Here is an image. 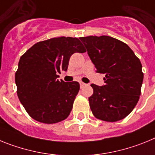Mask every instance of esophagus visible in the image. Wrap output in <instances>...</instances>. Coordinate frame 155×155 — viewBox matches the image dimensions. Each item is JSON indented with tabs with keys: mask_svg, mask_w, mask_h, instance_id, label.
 Masks as SVG:
<instances>
[{
	"mask_svg": "<svg viewBox=\"0 0 155 155\" xmlns=\"http://www.w3.org/2000/svg\"><path fill=\"white\" fill-rule=\"evenodd\" d=\"M79 85H80V87H81V88H83V87H85L87 84H86V83H83V82H79Z\"/></svg>",
	"mask_w": 155,
	"mask_h": 155,
	"instance_id": "34e87169",
	"label": "esophagus"
}]
</instances>
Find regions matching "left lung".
<instances>
[{"mask_svg":"<svg viewBox=\"0 0 155 155\" xmlns=\"http://www.w3.org/2000/svg\"><path fill=\"white\" fill-rule=\"evenodd\" d=\"M96 72L105 74V84H91L90 107L96 118L116 122L131 112L141 94L142 64L131 48L108 36L80 37Z\"/></svg>","mask_w":155,"mask_h":155,"instance_id":"8db88e82","label":"left lung"}]
</instances>
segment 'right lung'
Here are the masks:
<instances>
[{"instance_id": "1", "label": "right lung", "mask_w": 155, "mask_h": 155, "mask_svg": "<svg viewBox=\"0 0 155 155\" xmlns=\"http://www.w3.org/2000/svg\"><path fill=\"white\" fill-rule=\"evenodd\" d=\"M78 38L56 37L37 43L21 58L15 73L17 94L33 119L53 124L69 115L79 91L78 82L59 81L74 53L86 52Z\"/></svg>"}]
</instances>
